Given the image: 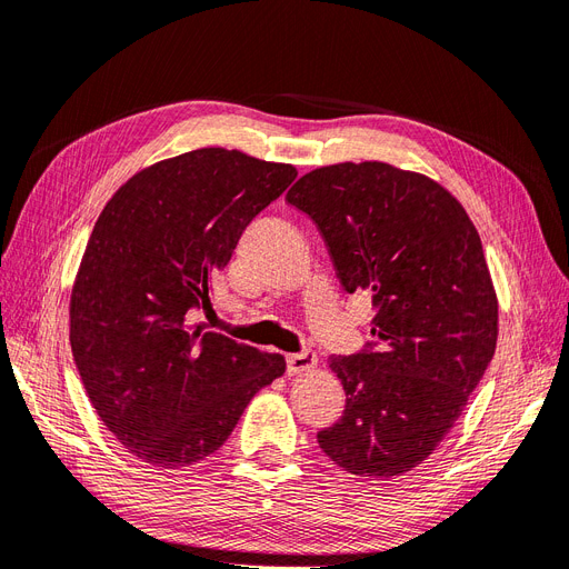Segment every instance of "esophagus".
I'll list each match as a JSON object with an SVG mask.
<instances>
[{"label": "esophagus", "mask_w": 569, "mask_h": 569, "mask_svg": "<svg viewBox=\"0 0 569 569\" xmlns=\"http://www.w3.org/2000/svg\"><path fill=\"white\" fill-rule=\"evenodd\" d=\"M315 363H317V355L312 350H301V352L287 355V371H289V376L310 371V369H315Z\"/></svg>", "instance_id": "34e87169"}]
</instances>
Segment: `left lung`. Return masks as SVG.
I'll return each instance as SVG.
<instances>
[{"mask_svg":"<svg viewBox=\"0 0 569 569\" xmlns=\"http://www.w3.org/2000/svg\"><path fill=\"white\" fill-rule=\"evenodd\" d=\"M287 202L320 229L343 289L376 306L373 343L329 359L346 411L317 443L350 473L395 479L441 443L495 355L479 231L435 179L378 161L317 168Z\"/></svg>","mask_w":569,"mask_h":569,"instance_id":"left-lung-1","label":"left lung"}]
</instances>
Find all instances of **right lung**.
I'll return each instance as SVG.
<instances>
[{"label": "right lung", "instance_id": "obj_1", "mask_svg": "<svg viewBox=\"0 0 569 569\" xmlns=\"http://www.w3.org/2000/svg\"><path fill=\"white\" fill-rule=\"evenodd\" d=\"M297 168L221 147L153 163L111 196L70 301V343L100 420L140 460L179 469L219 450L284 357L191 325L214 278Z\"/></svg>", "mask_w": 569, "mask_h": 569}]
</instances>
